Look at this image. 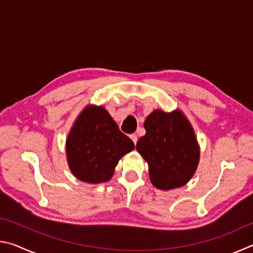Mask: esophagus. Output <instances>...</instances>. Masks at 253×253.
Returning a JSON list of instances; mask_svg holds the SVG:
<instances>
[{"label": "esophagus", "instance_id": "34e87169", "mask_svg": "<svg viewBox=\"0 0 253 253\" xmlns=\"http://www.w3.org/2000/svg\"><path fill=\"white\" fill-rule=\"evenodd\" d=\"M130 138H131L132 142H134V144L136 145V143H137V135L136 134H131L130 135Z\"/></svg>", "mask_w": 253, "mask_h": 253}]
</instances>
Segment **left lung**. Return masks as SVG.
<instances>
[{"mask_svg":"<svg viewBox=\"0 0 253 253\" xmlns=\"http://www.w3.org/2000/svg\"><path fill=\"white\" fill-rule=\"evenodd\" d=\"M144 127L146 134L137 142L136 149L148 163L153 185L163 191L185 185L200 161V147L190 122L181 110L156 109Z\"/></svg>","mask_w":253,"mask_h":253,"instance_id":"8db88e82","label":"left lung"}]
</instances>
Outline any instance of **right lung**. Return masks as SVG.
Masks as SVG:
<instances>
[{"instance_id":"1","label":"right lung","mask_w":253,"mask_h":253,"mask_svg":"<svg viewBox=\"0 0 253 253\" xmlns=\"http://www.w3.org/2000/svg\"><path fill=\"white\" fill-rule=\"evenodd\" d=\"M134 148L132 140L101 106H87L81 111L66 143L72 174L90 184L109 181L118 161Z\"/></svg>"}]
</instances>
